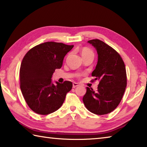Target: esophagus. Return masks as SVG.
Instances as JSON below:
<instances>
[{"label":"esophagus","mask_w":147,"mask_h":147,"mask_svg":"<svg viewBox=\"0 0 147 147\" xmlns=\"http://www.w3.org/2000/svg\"><path fill=\"white\" fill-rule=\"evenodd\" d=\"M78 86H79V84L78 83H76V82H73V87L74 88H75L76 87Z\"/></svg>","instance_id":"esophagus-1"}]
</instances>
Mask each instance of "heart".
Returning a JSON list of instances; mask_svg holds the SVG:
<instances>
[{"label": "heart", "mask_w": 147, "mask_h": 147, "mask_svg": "<svg viewBox=\"0 0 147 147\" xmlns=\"http://www.w3.org/2000/svg\"><path fill=\"white\" fill-rule=\"evenodd\" d=\"M81 54H82V56L83 57L84 56L88 55V54H93V53L91 51L90 49H89L88 48H84L82 50Z\"/></svg>", "instance_id": "heart-1"}]
</instances>
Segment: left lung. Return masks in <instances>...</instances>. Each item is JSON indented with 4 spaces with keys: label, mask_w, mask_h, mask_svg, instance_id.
<instances>
[{
    "label": "left lung",
    "mask_w": 147,
    "mask_h": 147,
    "mask_svg": "<svg viewBox=\"0 0 147 147\" xmlns=\"http://www.w3.org/2000/svg\"><path fill=\"white\" fill-rule=\"evenodd\" d=\"M88 42L97 51V64L91 75L99 84L97 91L87 87L83 102L91 113L105 115L113 111L123 98L127 84L125 65L117 52L104 42L97 39Z\"/></svg>",
    "instance_id": "1"
}]
</instances>
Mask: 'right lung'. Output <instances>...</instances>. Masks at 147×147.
I'll return each mask as SVG.
<instances>
[{"mask_svg": "<svg viewBox=\"0 0 147 147\" xmlns=\"http://www.w3.org/2000/svg\"><path fill=\"white\" fill-rule=\"evenodd\" d=\"M73 47L46 42L33 47L24 56L20 67V88L26 104L35 113L48 115L58 110L71 90V82L54 84L51 78Z\"/></svg>", "mask_w": 147, "mask_h": 147, "instance_id": "right-lung-1", "label": "right lung"}]
</instances>
